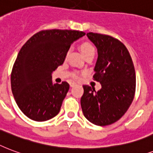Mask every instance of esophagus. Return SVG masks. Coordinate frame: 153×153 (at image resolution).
<instances>
[{"instance_id": "1", "label": "esophagus", "mask_w": 153, "mask_h": 153, "mask_svg": "<svg viewBox=\"0 0 153 153\" xmlns=\"http://www.w3.org/2000/svg\"><path fill=\"white\" fill-rule=\"evenodd\" d=\"M75 85H76L75 83H71V84H70V87H74Z\"/></svg>"}]
</instances>
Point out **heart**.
I'll list each match as a JSON object with an SVG mask.
<instances>
[{
    "instance_id": "1",
    "label": "heart",
    "mask_w": 153,
    "mask_h": 153,
    "mask_svg": "<svg viewBox=\"0 0 153 153\" xmlns=\"http://www.w3.org/2000/svg\"><path fill=\"white\" fill-rule=\"evenodd\" d=\"M80 50H81L83 55L85 56L86 55H88V54H90V53H95V48L93 47V45H91L90 43L82 44V45H80ZM74 77L77 78V74H75V75H74Z\"/></svg>"
}]
</instances>
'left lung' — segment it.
Instances as JSON below:
<instances>
[{"mask_svg": "<svg viewBox=\"0 0 153 153\" xmlns=\"http://www.w3.org/2000/svg\"><path fill=\"white\" fill-rule=\"evenodd\" d=\"M87 36L97 48L93 80L101 88L83 85L80 99L85 118L96 125H112L121 118L132 104L136 91V73L127 48L108 35L88 33Z\"/></svg>", "mask_w": 153, "mask_h": 153, "instance_id": "1", "label": "left lung"}]
</instances>
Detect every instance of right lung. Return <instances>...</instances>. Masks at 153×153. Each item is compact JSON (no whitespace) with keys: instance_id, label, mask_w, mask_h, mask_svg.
Wrapping results in <instances>:
<instances>
[{"instance_id":"obj_1","label":"right lung","mask_w":153,"mask_h":153,"mask_svg":"<svg viewBox=\"0 0 153 153\" xmlns=\"http://www.w3.org/2000/svg\"><path fill=\"white\" fill-rule=\"evenodd\" d=\"M85 35L76 30H42L22 46L12 69L11 88L19 108L29 119L45 121L59 113L69 85H53L52 73L64 63L73 41Z\"/></svg>"}]
</instances>
